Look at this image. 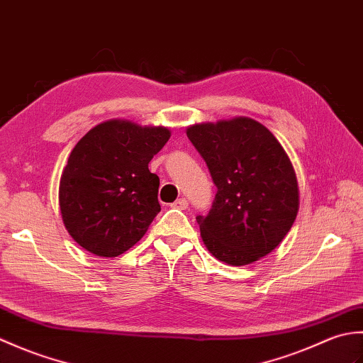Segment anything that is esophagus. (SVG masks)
<instances>
[{
	"label": "esophagus",
	"mask_w": 363,
	"mask_h": 363,
	"mask_svg": "<svg viewBox=\"0 0 363 363\" xmlns=\"http://www.w3.org/2000/svg\"><path fill=\"white\" fill-rule=\"evenodd\" d=\"M187 206H189V201H187L186 198H179V199H176V201L172 204V207H174V209H181V211L187 209Z\"/></svg>",
	"instance_id": "1"
}]
</instances>
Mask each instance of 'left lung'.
Masks as SVG:
<instances>
[{
  "mask_svg": "<svg viewBox=\"0 0 363 363\" xmlns=\"http://www.w3.org/2000/svg\"><path fill=\"white\" fill-rule=\"evenodd\" d=\"M187 137L217 186L212 209L196 217L207 250L235 267L267 256L299 207L287 152L264 125L243 117L190 126Z\"/></svg>",
  "mask_w": 363,
  "mask_h": 363,
  "instance_id": "8db88e82",
  "label": "left lung"
}]
</instances>
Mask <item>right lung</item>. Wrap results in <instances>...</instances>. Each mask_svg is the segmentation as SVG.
<instances>
[{
    "label": "right lung",
    "mask_w": 363,
    "mask_h": 363,
    "mask_svg": "<svg viewBox=\"0 0 363 363\" xmlns=\"http://www.w3.org/2000/svg\"><path fill=\"white\" fill-rule=\"evenodd\" d=\"M168 138L167 128L111 120L76 143L60 177L59 204L68 234L84 250L117 257L145 235L160 212L159 176L148 164Z\"/></svg>",
    "instance_id": "add662e5"
}]
</instances>
